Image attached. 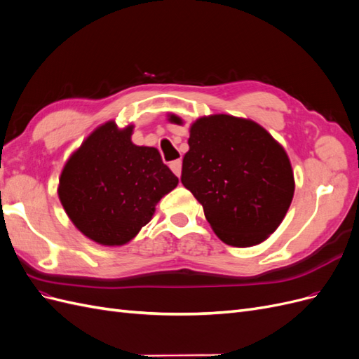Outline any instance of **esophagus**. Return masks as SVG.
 I'll return each instance as SVG.
<instances>
[{"label": "esophagus", "instance_id": "obj_1", "mask_svg": "<svg viewBox=\"0 0 359 359\" xmlns=\"http://www.w3.org/2000/svg\"><path fill=\"white\" fill-rule=\"evenodd\" d=\"M169 166H170L172 172L180 178L181 177V169H182V161L181 160H173V161H170Z\"/></svg>", "mask_w": 359, "mask_h": 359}]
</instances>
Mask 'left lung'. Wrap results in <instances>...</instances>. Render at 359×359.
Segmentation results:
<instances>
[{"mask_svg": "<svg viewBox=\"0 0 359 359\" xmlns=\"http://www.w3.org/2000/svg\"><path fill=\"white\" fill-rule=\"evenodd\" d=\"M170 121L181 119L172 115ZM189 147L181 182L202 203L217 236L235 247L265 241L295 190L285 149L259 124L231 115L198 119Z\"/></svg>", "mask_w": 359, "mask_h": 359, "instance_id": "8db88e82", "label": "left lung"}]
</instances>
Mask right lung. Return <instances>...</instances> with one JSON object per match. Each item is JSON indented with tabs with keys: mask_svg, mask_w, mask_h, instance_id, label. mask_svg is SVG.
Masks as SVG:
<instances>
[{
	"mask_svg": "<svg viewBox=\"0 0 359 359\" xmlns=\"http://www.w3.org/2000/svg\"><path fill=\"white\" fill-rule=\"evenodd\" d=\"M133 127L106 123L70 157L58 194L67 215L90 240L123 245L154 214L156 203L177 187L178 178L157 148L132 142Z\"/></svg>",
	"mask_w": 359,
	"mask_h": 359,
	"instance_id": "add662e5",
	"label": "right lung"
}]
</instances>
